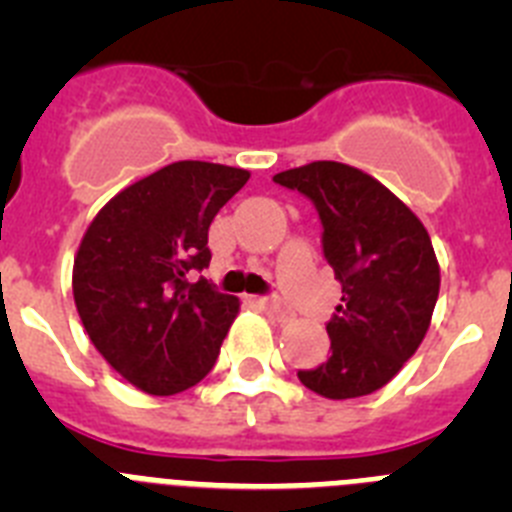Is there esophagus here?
I'll list each match as a JSON object with an SVG mask.
<instances>
[{"mask_svg":"<svg viewBox=\"0 0 512 512\" xmlns=\"http://www.w3.org/2000/svg\"><path fill=\"white\" fill-rule=\"evenodd\" d=\"M253 305H259L269 318L279 320V323H289V320L295 318V312L289 310L287 305H282L279 300H274V297H253Z\"/></svg>","mask_w":512,"mask_h":512,"instance_id":"1","label":"esophagus"}]
</instances>
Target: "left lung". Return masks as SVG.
<instances>
[{
	"instance_id": "1",
	"label": "left lung",
	"mask_w": 512,
	"mask_h": 512,
	"mask_svg": "<svg viewBox=\"0 0 512 512\" xmlns=\"http://www.w3.org/2000/svg\"><path fill=\"white\" fill-rule=\"evenodd\" d=\"M274 182L315 205L323 256L343 284L325 325L328 359L297 377L328 400L372 395L418 351L431 325L441 284L431 235L408 205L354 166L312 161Z\"/></svg>"
}]
</instances>
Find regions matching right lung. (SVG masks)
Returning a JSON list of instances; mask_svg holds the SVG:
<instances>
[{
	"label": "right lung",
	"instance_id": "1",
	"mask_svg": "<svg viewBox=\"0 0 512 512\" xmlns=\"http://www.w3.org/2000/svg\"><path fill=\"white\" fill-rule=\"evenodd\" d=\"M248 176L176 161L115 194L84 233L79 318L104 361L148 395H176L215 366L241 305L192 271L210 266L207 230Z\"/></svg>",
	"mask_w": 512,
	"mask_h": 512
}]
</instances>
